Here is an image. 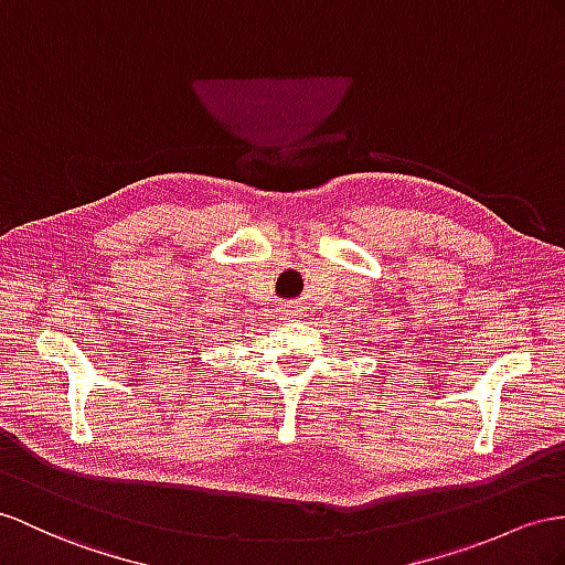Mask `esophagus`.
Listing matches in <instances>:
<instances>
[{
    "instance_id": "esophagus-1",
    "label": "esophagus",
    "mask_w": 565,
    "mask_h": 565,
    "mask_svg": "<svg viewBox=\"0 0 565 565\" xmlns=\"http://www.w3.org/2000/svg\"><path fill=\"white\" fill-rule=\"evenodd\" d=\"M281 317L284 320H296V317H300V302H296V300L286 302V306L281 308Z\"/></svg>"
}]
</instances>
